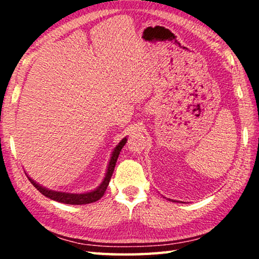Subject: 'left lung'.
<instances>
[{
  "mask_svg": "<svg viewBox=\"0 0 259 259\" xmlns=\"http://www.w3.org/2000/svg\"><path fill=\"white\" fill-rule=\"evenodd\" d=\"M171 201H174V200H171ZM174 202H176V201H174Z\"/></svg>",
  "mask_w": 259,
  "mask_h": 259,
  "instance_id": "obj_1",
  "label": "left lung"
}]
</instances>
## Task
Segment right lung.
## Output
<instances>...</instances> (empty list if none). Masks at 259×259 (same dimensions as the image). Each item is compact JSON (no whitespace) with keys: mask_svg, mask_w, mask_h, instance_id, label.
<instances>
[{"mask_svg":"<svg viewBox=\"0 0 259 259\" xmlns=\"http://www.w3.org/2000/svg\"><path fill=\"white\" fill-rule=\"evenodd\" d=\"M125 143H126V137L122 139L121 142L115 146V148H114L111 154V159H109L106 174H105L103 182L100 183V185L98 187H96L95 190L90 192L67 193V192L49 190V188L42 186L41 184L35 182L34 179L30 178L27 174H26V176H27L28 181L33 184L34 187L37 188L38 192H41L43 195L47 196V198L57 201V202L66 203V204H88V203L96 202V201H98L100 198H102V196L105 194V191L107 190V186L109 184V181H111V177L114 171V168H115L117 157H119L122 147L125 145Z\"/></svg>","mask_w":259,"mask_h":259,"instance_id":"1","label":"right lung"}]
</instances>
